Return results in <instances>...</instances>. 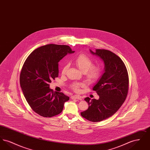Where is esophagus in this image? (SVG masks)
<instances>
[{
    "label": "esophagus",
    "mask_w": 150,
    "mask_h": 150,
    "mask_svg": "<svg viewBox=\"0 0 150 150\" xmlns=\"http://www.w3.org/2000/svg\"><path fill=\"white\" fill-rule=\"evenodd\" d=\"M71 99H77V100H82V98L81 96H78V95H74V96H72L71 97Z\"/></svg>",
    "instance_id": "34e87169"
}]
</instances>
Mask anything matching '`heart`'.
Masks as SVG:
<instances>
[{"label": "heart", "mask_w": 150, "mask_h": 150, "mask_svg": "<svg viewBox=\"0 0 150 150\" xmlns=\"http://www.w3.org/2000/svg\"><path fill=\"white\" fill-rule=\"evenodd\" d=\"M75 63L79 69L84 72L86 78L88 80L93 81L98 78L100 74V69L97 65H92L93 61L92 59L84 54H81L75 59ZM69 65L66 64L62 69V74H64L67 71ZM84 86L83 83H73L71 88L74 91L78 92L79 88Z\"/></svg>", "instance_id": "heart-1"}]
</instances>
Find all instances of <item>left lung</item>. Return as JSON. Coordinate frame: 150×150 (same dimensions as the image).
I'll use <instances>...</instances> for the list:
<instances>
[{"label":"left lung","mask_w":150,"mask_h":150,"mask_svg":"<svg viewBox=\"0 0 150 150\" xmlns=\"http://www.w3.org/2000/svg\"><path fill=\"white\" fill-rule=\"evenodd\" d=\"M90 52L102 59L105 72L93 88L100 98H86L89 107L81 115L89 121L97 122L112 116L124 102L128 92V74L121 58L113 52L106 50Z\"/></svg>","instance_id":"obj_1"}]
</instances>
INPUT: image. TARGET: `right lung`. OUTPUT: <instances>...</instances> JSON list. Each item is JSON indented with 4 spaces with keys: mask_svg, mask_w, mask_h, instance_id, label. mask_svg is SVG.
Masks as SVG:
<instances>
[{
    "mask_svg": "<svg viewBox=\"0 0 150 150\" xmlns=\"http://www.w3.org/2000/svg\"><path fill=\"white\" fill-rule=\"evenodd\" d=\"M74 51L65 45L47 44L34 50L25 61L20 86L29 106L38 114L50 117L60 114L69 97L50 88L51 80L58 76V62Z\"/></svg>",
    "mask_w": 150,
    "mask_h": 150,
    "instance_id": "obj_1",
    "label": "right lung"
}]
</instances>
